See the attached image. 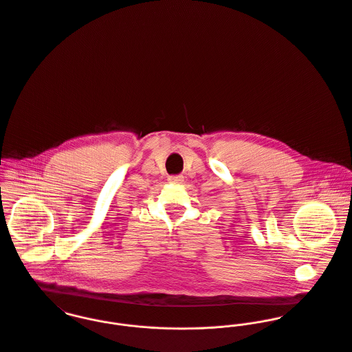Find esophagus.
<instances>
[{
  "label": "esophagus",
  "mask_w": 352,
  "mask_h": 352,
  "mask_svg": "<svg viewBox=\"0 0 352 352\" xmlns=\"http://www.w3.org/2000/svg\"><path fill=\"white\" fill-rule=\"evenodd\" d=\"M168 181L173 184H181L184 182V175H170Z\"/></svg>",
  "instance_id": "esophagus-1"
}]
</instances>
